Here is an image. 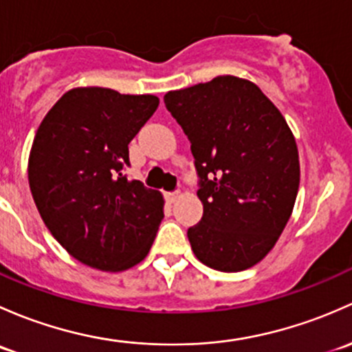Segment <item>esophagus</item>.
I'll list each match as a JSON object with an SVG mask.
<instances>
[{"label": "esophagus", "mask_w": 352, "mask_h": 352, "mask_svg": "<svg viewBox=\"0 0 352 352\" xmlns=\"http://www.w3.org/2000/svg\"><path fill=\"white\" fill-rule=\"evenodd\" d=\"M179 197H181V191H173V193L166 195V200H168L169 203H175Z\"/></svg>", "instance_id": "1"}]
</instances>
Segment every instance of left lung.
<instances>
[{"label":"left lung","instance_id":"obj_1","mask_svg":"<svg viewBox=\"0 0 352 352\" xmlns=\"http://www.w3.org/2000/svg\"><path fill=\"white\" fill-rule=\"evenodd\" d=\"M166 108L191 142L200 223L188 229L205 266L237 273L263 261L293 212L300 186L295 137L252 81L217 76L169 91Z\"/></svg>","mask_w":352,"mask_h":352}]
</instances>
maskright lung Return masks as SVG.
I'll return each mask as SVG.
<instances>
[{"label":"right lung","instance_id":"obj_1","mask_svg":"<svg viewBox=\"0 0 352 352\" xmlns=\"http://www.w3.org/2000/svg\"><path fill=\"white\" fill-rule=\"evenodd\" d=\"M157 107L154 95L74 88L38 125L28 155L32 197L54 239L86 266L117 273L149 254L164 198L122 169Z\"/></svg>","mask_w":352,"mask_h":352}]
</instances>
